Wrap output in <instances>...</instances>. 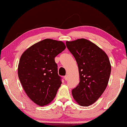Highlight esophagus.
Instances as JSON below:
<instances>
[{
	"instance_id": "esophagus-1",
	"label": "esophagus",
	"mask_w": 127,
	"mask_h": 127,
	"mask_svg": "<svg viewBox=\"0 0 127 127\" xmlns=\"http://www.w3.org/2000/svg\"><path fill=\"white\" fill-rule=\"evenodd\" d=\"M64 79H65V81H67L68 79V76H66H66H64Z\"/></svg>"
}]
</instances>
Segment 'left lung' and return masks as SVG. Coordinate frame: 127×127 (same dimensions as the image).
I'll return each instance as SVG.
<instances>
[{
  "mask_svg": "<svg viewBox=\"0 0 127 127\" xmlns=\"http://www.w3.org/2000/svg\"><path fill=\"white\" fill-rule=\"evenodd\" d=\"M66 46L78 64L79 83L72 90L73 97L79 105L88 106L104 92L111 73L108 57L102 49L85 38L66 41Z\"/></svg>",
  "mask_w": 127,
  "mask_h": 127,
  "instance_id": "8db88e82",
  "label": "left lung"
}]
</instances>
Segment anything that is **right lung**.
Masks as SVG:
<instances>
[{"instance_id":"right-lung-1","label":"right lung","mask_w":127,"mask_h":127,"mask_svg":"<svg viewBox=\"0 0 127 127\" xmlns=\"http://www.w3.org/2000/svg\"><path fill=\"white\" fill-rule=\"evenodd\" d=\"M65 49L61 41L43 40L27 49L21 55L18 74L29 97L39 106L50 103L62 84L58 73L56 56Z\"/></svg>"}]
</instances>
